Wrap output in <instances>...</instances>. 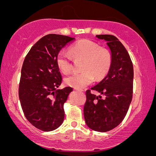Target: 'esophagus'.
I'll return each mask as SVG.
<instances>
[{
    "label": "esophagus",
    "instance_id": "obj_1",
    "mask_svg": "<svg viewBox=\"0 0 156 156\" xmlns=\"http://www.w3.org/2000/svg\"><path fill=\"white\" fill-rule=\"evenodd\" d=\"M75 90L77 91H84L82 89H75Z\"/></svg>",
    "mask_w": 156,
    "mask_h": 156
}]
</instances>
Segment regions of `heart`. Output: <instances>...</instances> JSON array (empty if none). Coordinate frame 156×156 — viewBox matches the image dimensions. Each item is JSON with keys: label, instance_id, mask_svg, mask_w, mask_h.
Here are the masks:
<instances>
[{"label": "heart", "instance_id": "1", "mask_svg": "<svg viewBox=\"0 0 156 156\" xmlns=\"http://www.w3.org/2000/svg\"><path fill=\"white\" fill-rule=\"evenodd\" d=\"M70 53L62 50L57 56V67L64 74L72 69V58L82 59V72L74 74L65 79V84L75 89H81L91 84L95 80H101L107 75L112 67L113 57L108 49L101 48L97 42L83 39L72 44Z\"/></svg>", "mask_w": 156, "mask_h": 156}]
</instances>
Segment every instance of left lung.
Instances as JSON below:
<instances>
[{
    "label": "left lung",
    "mask_w": 156,
    "mask_h": 156,
    "mask_svg": "<svg viewBox=\"0 0 156 156\" xmlns=\"http://www.w3.org/2000/svg\"><path fill=\"white\" fill-rule=\"evenodd\" d=\"M96 36L107 42L113 62L104 80L86 91L84 116L91 129L106 132L120 124L129 110L133 97V67L127 50L115 36ZM92 90L103 94L104 98L91 93Z\"/></svg>",
    "instance_id": "1"
}]
</instances>
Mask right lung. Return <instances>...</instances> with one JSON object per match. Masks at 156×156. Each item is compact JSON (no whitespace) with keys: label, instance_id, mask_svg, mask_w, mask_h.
Masks as SVG:
<instances>
[{"label":"right lung","instance_id":"1","mask_svg":"<svg viewBox=\"0 0 156 156\" xmlns=\"http://www.w3.org/2000/svg\"><path fill=\"white\" fill-rule=\"evenodd\" d=\"M75 38L49 34L38 40L23 62L19 84V99L27 121L37 129L50 131L62 123L64 104L72 87L57 89L62 75L57 56Z\"/></svg>","mask_w":156,"mask_h":156}]
</instances>
